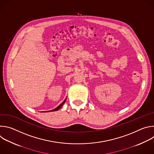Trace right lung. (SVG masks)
Instances as JSON below:
<instances>
[{"label":"right lung","instance_id":"1","mask_svg":"<svg viewBox=\"0 0 154 154\" xmlns=\"http://www.w3.org/2000/svg\"><path fill=\"white\" fill-rule=\"evenodd\" d=\"M66 99H65L64 100V101L60 105H58L57 107H56L55 109H52V110H49V111H46V112H55V111H57V110H58V109L63 106V105L65 103V102H66Z\"/></svg>","mask_w":154,"mask_h":154}]
</instances>
